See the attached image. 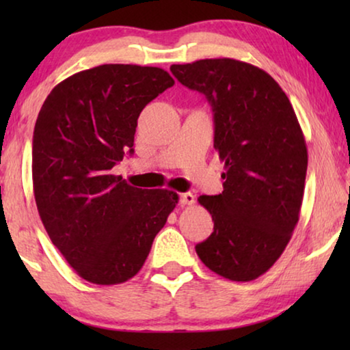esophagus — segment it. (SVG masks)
I'll return each mask as SVG.
<instances>
[{
    "label": "esophagus",
    "mask_w": 350,
    "mask_h": 350,
    "mask_svg": "<svg viewBox=\"0 0 350 350\" xmlns=\"http://www.w3.org/2000/svg\"><path fill=\"white\" fill-rule=\"evenodd\" d=\"M196 202V198L191 193L180 194V204L181 205H193Z\"/></svg>",
    "instance_id": "esophagus-1"
}]
</instances>
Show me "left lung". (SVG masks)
Masks as SVG:
<instances>
[{
	"label": "left lung",
	"mask_w": 350,
	"mask_h": 350,
	"mask_svg": "<svg viewBox=\"0 0 350 350\" xmlns=\"http://www.w3.org/2000/svg\"><path fill=\"white\" fill-rule=\"evenodd\" d=\"M170 71L207 97L224 162L223 193L198 199L213 232L196 252L224 279L255 280L279 260L299 219L308 148L298 118L274 78L247 62L205 59Z\"/></svg>",
	"instance_id": "8db88e82"
}]
</instances>
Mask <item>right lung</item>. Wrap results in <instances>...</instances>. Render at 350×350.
<instances>
[{
  "label": "right lung",
  "instance_id": "obj_1",
  "mask_svg": "<svg viewBox=\"0 0 350 350\" xmlns=\"http://www.w3.org/2000/svg\"><path fill=\"white\" fill-rule=\"evenodd\" d=\"M174 84L157 66L100 65L57 84L38 114V212L52 243L90 284L132 279L178 204L174 191L135 188L111 174L133 152L142 109Z\"/></svg>",
  "mask_w": 350,
  "mask_h": 350
}]
</instances>
